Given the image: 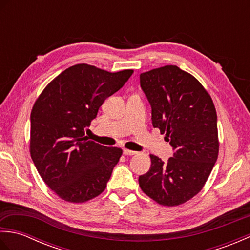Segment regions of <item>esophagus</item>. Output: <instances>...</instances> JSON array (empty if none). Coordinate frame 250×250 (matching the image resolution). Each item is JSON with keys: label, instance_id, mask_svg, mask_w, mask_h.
<instances>
[{"label": "esophagus", "instance_id": "obj_1", "mask_svg": "<svg viewBox=\"0 0 250 250\" xmlns=\"http://www.w3.org/2000/svg\"><path fill=\"white\" fill-rule=\"evenodd\" d=\"M136 151H133V150H130V149H124V155L125 156H133L135 155Z\"/></svg>", "mask_w": 250, "mask_h": 250}]
</instances>
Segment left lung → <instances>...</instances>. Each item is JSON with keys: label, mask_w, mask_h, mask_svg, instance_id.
<instances>
[{"label": "left lung", "mask_w": 250, "mask_h": 250, "mask_svg": "<svg viewBox=\"0 0 250 250\" xmlns=\"http://www.w3.org/2000/svg\"><path fill=\"white\" fill-rule=\"evenodd\" d=\"M140 79L153 128L166 134L174 149L166 163L150 155L151 166L140 176V187L160 205L177 206L200 192L218 158L215 105L198 79L176 65L142 73Z\"/></svg>", "instance_id": "left-lung-1"}]
</instances>
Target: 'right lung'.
<instances>
[{"label":"right lung","instance_id":"right-lung-1","mask_svg":"<svg viewBox=\"0 0 250 250\" xmlns=\"http://www.w3.org/2000/svg\"><path fill=\"white\" fill-rule=\"evenodd\" d=\"M132 74L133 70L110 73L76 64L47 84L35 101L31 158L45 184L62 200L83 203L105 190L122 150L89 141L84 129Z\"/></svg>","mask_w":250,"mask_h":250}]
</instances>
